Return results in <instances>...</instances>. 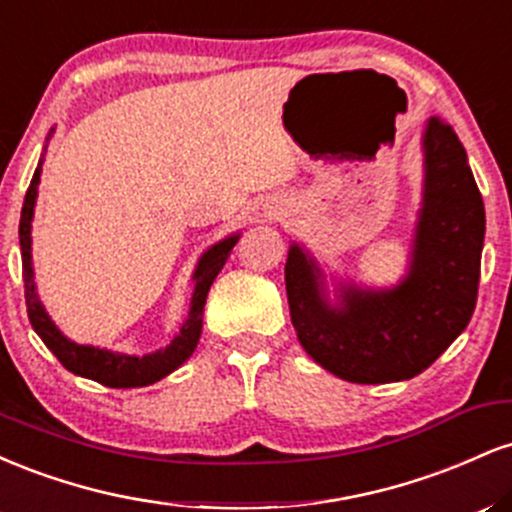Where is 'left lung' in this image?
<instances>
[{
  "mask_svg": "<svg viewBox=\"0 0 512 512\" xmlns=\"http://www.w3.org/2000/svg\"><path fill=\"white\" fill-rule=\"evenodd\" d=\"M424 185L407 274L395 286L339 279L305 245H289L286 296L305 354L349 383H399L431 366L477 305L486 214L467 151L448 122L421 134Z\"/></svg>",
  "mask_w": 512,
  "mask_h": 512,
  "instance_id": "8db88e82",
  "label": "left lung"
}]
</instances>
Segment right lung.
<instances>
[{
  "instance_id": "add662e5",
  "label": "right lung",
  "mask_w": 512,
  "mask_h": 512,
  "mask_svg": "<svg viewBox=\"0 0 512 512\" xmlns=\"http://www.w3.org/2000/svg\"><path fill=\"white\" fill-rule=\"evenodd\" d=\"M55 129H50L48 142ZM48 149V144H45ZM45 151L40 156L38 168H35L31 187H28L26 199H23L21 209V223H19V245H21V260H23V286H26V305L28 317L35 334L43 339L45 346L57 356L69 373L81 375V378L96 380L105 387H144L154 385L161 378L178 370L182 363L195 354L199 337H202V315L204 303H207V293L214 284V279L231 257L233 245L238 243L240 231L231 233V236L221 238L211 248L202 252L197 260L195 272H192V298L190 310H187L185 322L180 325V332L170 339L168 346L163 349L151 351V354L137 356V354H122V351L101 349L93 344H76L67 334H62L60 327L52 322V317L45 310L43 301L38 296V286H35V272H33V214H35V199H38V185L40 173H43Z\"/></svg>"
}]
</instances>
